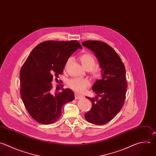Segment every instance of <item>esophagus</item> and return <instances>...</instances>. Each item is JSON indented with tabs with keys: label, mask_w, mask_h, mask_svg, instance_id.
Segmentation results:
<instances>
[{
	"label": "esophagus",
	"mask_w": 156,
	"mask_h": 156,
	"mask_svg": "<svg viewBox=\"0 0 156 156\" xmlns=\"http://www.w3.org/2000/svg\"><path fill=\"white\" fill-rule=\"evenodd\" d=\"M75 99H80L81 98L83 97V96L78 93H75Z\"/></svg>",
	"instance_id": "esophagus-1"
}]
</instances>
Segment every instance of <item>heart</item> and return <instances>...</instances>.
<instances>
[{
  "mask_svg": "<svg viewBox=\"0 0 156 156\" xmlns=\"http://www.w3.org/2000/svg\"><path fill=\"white\" fill-rule=\"evenodd\" d=\"M81 62L85 69H91L92 73L95 76H99L100 75V70L97 68H93L95 64V58L90 53H84L82 55L80 58ZM70 61V59H69L66 64V67L69 64ZM69 86L75 91L78 92H84L87 87L90 86V81L86 78H74L70 80L69 82Z\"/></svg>",
  "mask_w": 156,
  "mask_h": 156,
  "instance_id": "1",
  "label": "heart"
}]
</instances>
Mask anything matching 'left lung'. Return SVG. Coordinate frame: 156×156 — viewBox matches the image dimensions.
Here are the masks:
<instances>
[{
  "instance_id": "8db88e82",
  "label": "left lung",
  "mask_w": 156,
  "mask_h": 156,
  "mask_svg": "<svg viewBox=\"0 0 156 156\" xmlns=\"http://www.w3.org/2000/svg\"><path fill=\"white\" fill-rule=\"evenodd\" d=\"M82 44L94 53L101 72V79L97 80L92 87L97 95L92 98L86 97L92 101V108L84 117L90 123L103 125L111 121L122 107L127 87L126 69L116 52L106 43L87 40Z\"/></svg>"
}]
</instances>
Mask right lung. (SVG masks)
<instances>
[{
  "mask_svg": "<svg viewBox=\"0 0 156 156\" xmlns=\"http://www.w3.org/2000/svg\"><path fill=\"white\" fill-rule=\"evenodd\" d=\"M82 46L77 40L46 41L31 51L20 71L21 95L24 106L36 121L43 124L56 122L64 104L75 98L69 89L53 93V77L62 74L70 56Z\"/></svg>",
  "mask_w": 156,
  "mask_h": 156,
  "instance_id": "1",
  "label": "right lung"
}]
</instances>
